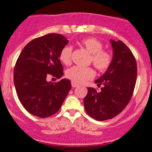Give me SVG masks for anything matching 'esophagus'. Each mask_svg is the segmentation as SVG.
I'll return each instance as SVG.
<instances>
[{"label": "esophagus", "instance_id": "1", "mask_svg": "<svg viewBox=\"0 0 152 152\" xmlns=\"http://www.w3.org/2000/svg\"><path fill=\"white\" fill-rule=\"evenodd\" d=\"M72 88H77V87H78L79 84H77V83L74 82V81H72Z\"/></svg>", "mask_w": 152, "mask_h": 152}]
</instances>
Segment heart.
I'll list each match as a JSON object with an SVG mask.
<instances>
[{"mask_svg": "<svg viewBox=\"0 0 152 152\" xmlns=\"http://www.w3.org/2000/svg\"><path fill=\"white\" fill-rule=\"evenodd\" d=\"M80 44L91 54V61L95 68L99 71H105L109 68L112 61L110 54L107 51L103 50V44L100 40L94 37L83 39ZM72 47L65 45L60 52L59 58L63 64H69L72 61ZM68 79L79 84L84 83L94 77V72L90 67L73 66L68 68L65 72Z\"/></svg>", "mask_w": 152, "mask_h": 152, "instance_id": "obj_1", "label": "heart"}]
</instances>
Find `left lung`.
I'll return each mask as SVG.
<instances>
[{"label":"left lung","instance_id":"obj_1","mask_svg":"<svg viewBox=\"0 0 152 152\" xmlns=\"http://www.w3.org/2000/svg\"><path fill=\"white\" fill-rule=\"evenodd\" d=\"M113 58L106 72L95 80L101 91L88 88L84 99L89 116L98 121L117 116L129 103L136 82L137 65L131 50L120 40L110 39Z\"/></svg>","mask_w":152,"mask_h":152}]
</instances>
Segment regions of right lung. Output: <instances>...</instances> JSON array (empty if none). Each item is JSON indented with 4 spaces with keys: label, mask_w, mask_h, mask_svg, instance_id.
Returning a JSON list of instances; mask_svg holds the SVG:
<instances>
[{
    "label": "right lung",
    "mask_w": 152,
    "mask_h": 152,
    "mask_svg": "<svg viewBox=\"0 0 152 152\" xmlns=\"http://www.w3.org/2000/svg\"><path fill=\"white\" fill-rule=\"evenodd\" d=\"M68 40L61 34L50 33L29 42L16 63L13 81L19 100L26 110L46 118L57 113L72 88L68 79L47 81L49 75L61 78L63 66L60 52Z\"/></svg>",
    "instance_id": "right-lung-1"
}]
</instances>
